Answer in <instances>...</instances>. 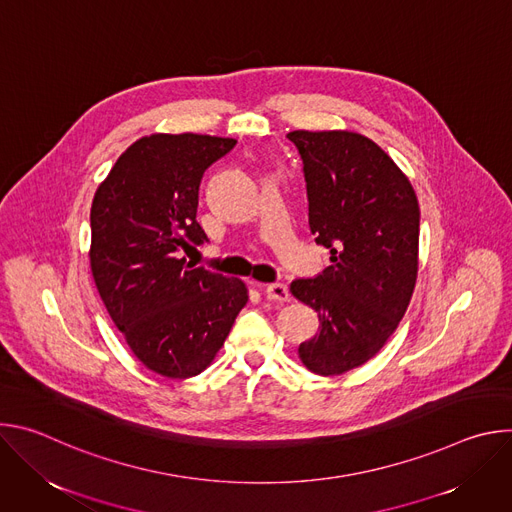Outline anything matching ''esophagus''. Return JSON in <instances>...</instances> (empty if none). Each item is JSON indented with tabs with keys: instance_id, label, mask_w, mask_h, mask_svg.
I'll return each instance as SVG.
<instances>
[{
	"instance_id": "1",
	"label": "esophagus",
	"mask_w": 512,
	"mask_h": 512,
	"mask_svg": "<svg viewBox=\"0 0 512 512\" xmlns=\"http://www.w3.org/2000/svg\"><path fill=\"white\" fill-rule=\"evenodd\" d=\"M263 294H265V298L267 300H271V302H279V304H283V302H289V289H287V285H283V283H269V285H265V289H263Z\"/></svg>"
}]
</instances>
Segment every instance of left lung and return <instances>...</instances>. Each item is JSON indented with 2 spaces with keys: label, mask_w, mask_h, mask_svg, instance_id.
Segmentation results:
<instances>
[{
  "label": "left lung",
  "mask_w": 512,
  "mask_h": 512,
  "mask_svg": "<svg viewBox=\"0 0 512 512\" xmlns=\"http://www.w3.org/2000/svg\"><path fill=\"white\" fill-rule=\"evenodd\" d=\"M308 188L310 231L332 265L291 281L318 312V332L300 344L306 369L334 377L371 360L397 330L417 281L419 204L409 178L354 131H289Z\"/></svg>",
  "instance_id": "left-lung-1"
}]
</instances>
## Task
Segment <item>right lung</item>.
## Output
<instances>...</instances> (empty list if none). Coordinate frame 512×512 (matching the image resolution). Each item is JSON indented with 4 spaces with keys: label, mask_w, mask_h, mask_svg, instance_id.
<instances>
[{
    "label": "right lung",
    "mask_w": 512,
    "mask_h": 512,
    "mask_svg": "<svg viewBox=\"0 0 512 512\" xmlns=\"http://www.w3.org/2000/svg\"><path fill=\"white\" fill-rule=\"evenodd\" d=\"M237 139L152 133L119 156L91 206V271L131 352L168 379L202 373L249 300L247 285L180 257L202 245L204 170Z\"/></svg>",
    "instance_id": "add662e5"
}]
</instances>
